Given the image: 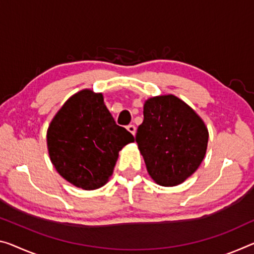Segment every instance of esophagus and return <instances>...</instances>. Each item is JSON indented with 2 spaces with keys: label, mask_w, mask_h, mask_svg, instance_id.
<instances>
[{
  "label": "esophagus",
  "mask_w": 254,
  "mask_h": 254,
  "mask_svg": "<svg viewBox=\"0 0 254 254\" xmlns=\"http://www.w3.org/2000/svg\"><path fill=\"white\" fill-rule=\"evenodd\" d=\"M127 129H128V131L131 132L132 135H135V134H136V127L134 126V125H128V126H127Z\"/></svg>",
  "instance_id": "1"
}]
</instances>
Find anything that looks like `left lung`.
Instances as JSON below:
<instances>
[{"label":"left lung","mask_w":254,"mask_h":254,"mask_svg":"<svg viewBox=\"0 0 254 254\" xmlns=\"http://www.w3.org/2000/svg\"><path fill=\"white\" fill-rule=\"evenodd\" d=\"M136 143L154 182L176 186L201 165L208 129L189 105L174 95L152 97L144 104Z\"/></svg>","instance_id":"8db88e82"}]
</instances>
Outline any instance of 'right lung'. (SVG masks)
I'll return each mask as SVG.
<instances>
[{"label": "right lung", "mask_w": 254, "mask_h": 254, "mask_svg": "<svg viewBox=\"0 0 254 254\" xmlns=\"http://www.w3.org/2000/svg\"><path fill=\"white\" fill-rule=\"evenodd\" d=\"M51 161L65 181L83 190L103 186L112 175L119 151L134 142L116 124L102 94L78 92L64 104L48 129Z\"/></svg>", "instance_id": "right-lung-1"}]
</instances>
